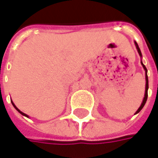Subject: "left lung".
<instances>
[{"mask_svg": "<svg viewBox=\"0 0 158 158\" xmlns=\"http://www.w3.org/2000/svg\"><path fill=\"white\" fill-rule=\"evenodd\" d=\"M135 45H136V50H137V52H138V54H139L140 58H142V53H141L140 49H139V47H138V45H137V43H136V41H135ZM141 65L143 66V68H144V69H145V72H146V90H145V96H144L143 101H142V103H141L140 107H139V108H138V109H137V110L136 111L135 115H136V114H137L138 112H140V110H141V109L143 108V107L145 106V104H146V102H147V99H148V69H147L146 66L143 64L142 60H141Z\"/></svg>", "mask_w": 158, "mask_h": 158, "instance_id": "1", "label": "left lung"}]
</instances>
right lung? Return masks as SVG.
<instances>
[{
	"label": "right lung",
	"mask_w": 158,
	"mask_h": 158,
	"mask_svg": "<svg viewBox=\"0 0 158 158\" xmlns=\"http://www.w3.org/2000/svg\"><path fill=\"white\" fill-rule=\"evenodd\" d=\"M11 103H12V105H13V107H14V108H16V110H17V111H18V112H19V113H21V114H22V116H25V117H27V118H29V116H28V115H27V114H25V113H23V112H22V111H21V110H20V109H19V108H17V107H16V106H15V105H14V103H13V102H12V101H11Z\"/></svg>",
	"instance_id": "right-lung-1"
}]
</instances>
